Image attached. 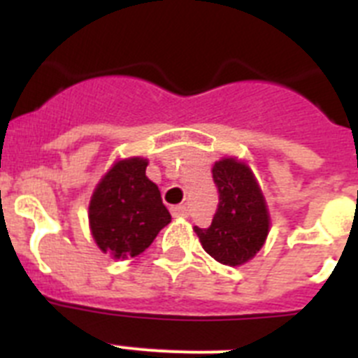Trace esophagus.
Returning <instances> with one entry per match:
<instances>
[{
  "mask_svg": "<svg viewBox=\"0 0 358 358\" xmlns=\"http://www.w3.org/2000/svg\"><path fill=\"white\" fill-rule=\"evenodd\" d=\"M172 215L176 218H185V217H188V210H186V206H181V204H179V206H172Z\"/></svg>",
  "mask_w": 358,
  "mask_h": 358,
  "instance_id": "obj_1",
  "label": "esophagus"
}]
</instances>
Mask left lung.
<instances>
[{"label": "left lung", "instance_id": "8db88e82", "mask_svg": "<svg viewBox=\"0 0 358 358\" xmlns=\"http://www.w3.org/2000/svg\"><path fill=\"white\" fill-rule=\"evenodd\" d=\"M218 206L211 226L194 227L202 248L211 258L229 267L249 262L264 248L268 235L267 204L251 169L235 157L213 164Z\"/></svg>", "mask_w": 358, "mask_h": 358}]
</instances>
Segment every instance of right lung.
I'll return each mask as SVG.
<instances>
[{
  "instance_id": "obj_1",
  "label": "right lung",
  "mask_w": 358,
  "mask_h": 358,
  "mask_svg": "<svg viewBox=\"0 0 358 358\" xmlns=\"http://www.w3.org/2000/svg\"><path fill=\"white\" fill-rule=\"evenodd\" d=\"M147 164L143 157L118 161L91 197V235L98 248L115 258L143 252L172 220L159 188L145 176Z\"/></svg>"
}]
</instances>
